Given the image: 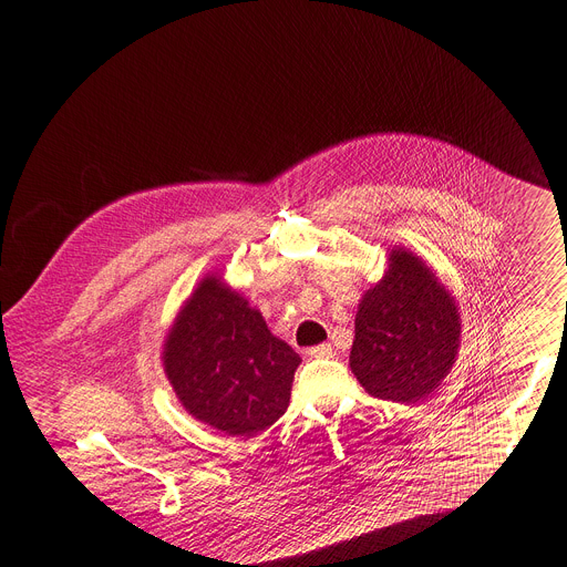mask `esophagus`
I'll list each match as a JSON object with an SVG mask.
<instances>
[{
  "label": "esophagus",
  "mask_w": 567,
  "mask_h": 567,
  "mask_svg": "<svg viewBox=\"0 0 567 567\" xmlns=\"http://www.w3.org/2000/svg\"><path fill=\"white\" fill-rule=\"evenodd\" d=\"M308 355H312V358H332V347H330V344L312 347V349L308 351Z\"/></svg>",
  "instance_id": "34e87169"
}]
</instances>
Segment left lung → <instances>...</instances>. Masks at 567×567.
<instances>
[{"label": "left lung", "instance_id": "obj_1", "mask_svg": "<svg viewBox=\"0 0 567 567\" xmlns=\"http://www.w3.org/2000/svg\"><path fill=\"white\" fill-rule=\"evenodd\" d=\"M461 321L451 293L408 250H392L385 278L355 315L351 369L375 399L429 396L456 362Z\"/></svg>", "mask_w": 567, "mask_h": 567}]
</instances>
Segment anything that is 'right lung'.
I'll list each match as a JSON object with an SVG mask.
<instances>
[{"instance_id": "1", "label": "right lung", "mask_w": 567, "mask_h": 567, "mask_svg": "<svg viewBox=\"0 0 567 567\" xmlns=\"http://www.w3.org/2000/svg\"><path fill=\"white\" fill-rule=\"evenodd\" d=\"M298 353L218 278L186 300L164 347V367L182 405L230 435L276 424L287 405Z\"/></svg>"}]
</instances>
